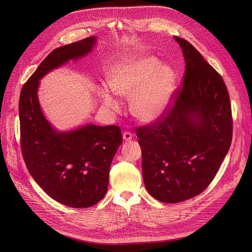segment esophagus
<instances>
[{"label": "esophagus", "instance_id": "esophagus-1", "mask_svg": "<svg viewBox=\"0 0 252 252\" xmlns=\"http://www.w3.org/2000/svg\"><path fill=\"white\" fill-rule=\"evenodd\" d=\"M123 138L125 141H129V140H131V138H133V134L129 133V131H124Z\"/></svg>", "mask_w": 252, "mask_h": 252}]
</instances>
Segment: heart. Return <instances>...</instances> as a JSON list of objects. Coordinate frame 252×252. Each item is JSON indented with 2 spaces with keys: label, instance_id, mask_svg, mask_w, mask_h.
I'll return each mask as SVG.
<instances>
[{
  "label": "heart",
  "instance_id": "heart-1",
  "mask_svg": "<svg viewBox=\"0 0 252 252\" xmlns=\"http://www.w3.org/2000/svg\"><path fill=\"white\" fill-rule=\"evenodd\" d=\"M176 71L152 55H142L123 61L111 68L108 84L113 92L133 98L131 112L144 123L161 118L167 111L176 89ZM106 106L118 110L119 103L108 90H100Z\"/></svg>",
  "mask_w": 252,
  "mask_h": 252
}]
</instances>
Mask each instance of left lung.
<instances>
[{
    "label": "left lung",
    "instance_id": "obj_1",
    "mask_svg": "<svg viewBox=\"0 0 252 252\" xmlns=\"http://www.w3.org/2000/svg\"><path fill=\"white\" fill-rule=\"evenodd\" d=\"M175 38L186 62L182 85L161 118L136 127L145 186L164 203L202 193L215 179L233 136L222 77L188 41Z\"/></svg>",
    "mask_w": 252,
    "mask_h": 252
}]
</instances>
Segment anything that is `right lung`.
<instances>
[{
    "label": "right lung",
    "instance_id": "add662e5",
    "mask_svg": "<svg viewBox=\"0 0 252 252\" xmlns=\"http://www.w3.org/2000/svg\"><path fill=\"white\" fill-rule=\"evenodd\" d=\"M90 36L53 50L21 90L20 146L30 174L51 198L70 207L98 203L106 194L113 157L123 143L121 127L88 125L57 133L39 107V78L70 59L86 55L95 44Z\"/></svg>",
    "mask_w": 252,
    "mask_h": 252
}]
</instances>
